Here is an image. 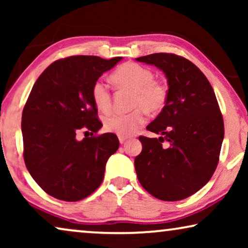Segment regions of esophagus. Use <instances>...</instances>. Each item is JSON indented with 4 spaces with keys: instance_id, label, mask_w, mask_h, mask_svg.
<instances>
[{
    "instance_id": "esophagus-1",
    "label": "esophagus",
    "mask_w": 248,
    "mask_h": 248,
    "mask_svg": "<svg viewBox=\"0 0 248 248\" xmlns=\"http://www.w3.org/2000/svg\"><path fill=\"white\" fill-rule=\"evenodd\" d=\"M118 140H120L122 144H123V143H125V141L127 140V138L126 137H121V135H120V137H118Z\"/></svg>"
}]
</instances>
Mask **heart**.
<instances>
[{
  "instance_id": "b5f03b06",
  "label": "heart",
  "mask_w": 248,
  "mask_h": 248,
  "mask_svg": "<svg viewBox=\"0 0 248 248\" xmlns=\"http://www.w3.org/2000/svg\"><path fill=\"white\" fill-rule=\"evenodd\" d=\"M111 81L120 89L133 90L128 113H113L104 118V126L108 132L121 137L133 135L151 114L162 110L168 100V89L160 81L155 80L150 69L138 63L128 62L121 65L111 74ZM91 96L97 108L106 113L111 107L109 87L103 80H97L91 88Z\"/></svg>"
}]
</instances>
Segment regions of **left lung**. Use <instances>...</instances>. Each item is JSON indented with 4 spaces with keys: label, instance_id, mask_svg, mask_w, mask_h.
<instances>
[{
    "label": "left lung",
    "instance_id": "left-lung-1",
    "mask_svg": "<svg viewBox=\"0 0 248 248\" xmlns=\"http://www.w3.org/2000/svg\"><path fill=\"white\" fill-rule=\"evenodd\" d=\"M157 66L167 78L168 100L147 126L161 137H140L135 157L138 179L155 198L179 201L212 177L225 135L215 91L198 66L184 57L155 53L135 59Z\"/></svg>",
    "mask_w": 248,
    "mask_h": 248
}]
</instances>
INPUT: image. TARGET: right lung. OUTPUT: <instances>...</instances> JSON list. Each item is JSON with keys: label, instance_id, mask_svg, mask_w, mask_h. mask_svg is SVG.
Instances as JSON below:
<instances>
[{"label": "right lung", "instance_id": "obj_1", "mask_svg": "<svg viewBox=\"0 0 248 248\" xmlns=\"http://www.w3.org/2000/svg\"><path fill=\"white\" fill-rule=\"evenodd\" d=\"M122 60L70 56L50 64L33 84L22 111L23 159L35 182L53 198L80 201L99 187L108 158L120 147L114 133L77 140L84 127L103 126L93 84Z\"/></svg>", "mask_w": 248, "mask_h": 248}]
</instances>
